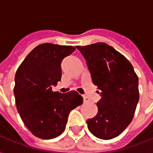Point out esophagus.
<instances>
[{"label":"esophagus","mask_w":153,"mask_h":153,"mask_svg":"<svg viewBox=\"0 0 153 153\" xmlns=\"http://www.w3.org/2000/svg\"><path fill=\"white\" fill-rule=\"evenodd\" d=\"M83 102H89V99H88V97L86 96H83Z\"/></svg>","instance_id":"obj_1"}]
</instances>
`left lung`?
<instances>
[{
	"label": "left lung",
	"instance_id": "left-lung-1",
	"mask_svg": "<svg viewBox=\"0 0 153 153\" xmlns=\"http://www.w3.org/2000/svg\"><path fill=\"white\" fill-rule=\"evenodd\" d=\"M86 60L101 99L96 116L87 120L95 137L111 139L128 127L139 99L138 78L131 63L122 54L104 42L77 46Z\"/></svg>",
	"mask_w": 153,
	"mask_h": 153
}]
</instances>
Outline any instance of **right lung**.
Listing matches in <instances>:
<instances>
[{
	"label": "right lung",
	"mask_w": 153,
	"mask_h": 153,
	"mask_svg": "<svg viewBox=\"0 0 153 153\" xmlns=\"http://www.w3.org/2000/svg\"><path fill=\"white\" fill-rule=\"evenodd\" d=\"M72 46L43 43L26 56L16 71L14 94L18 112L33 134L51 139L65 130L70 112L83 103L77 92H52L61 79V62Z\"/></svg>",
	"instance_id": "1"
}]
</instances>
